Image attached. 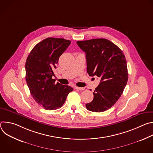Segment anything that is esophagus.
I'll list each match as a JSON object with an SVG mask.
<instances>
[{
  "mask_svg": "<svg viewBox=\"0 0 153 153\" xmlns=\"http://www.w3.org/2000/svg\"><path fill=\"white\" fill-rule=\"evenodd\" d=\"M74 88L76 89V90H85V88H81V87H78L77 86H74Z\"/></svg>",
  "mask_w": 153,
  "mask_h": 153,
  "instance_id": "34e87169",
  "label": "esophagus"
}]
</instances>
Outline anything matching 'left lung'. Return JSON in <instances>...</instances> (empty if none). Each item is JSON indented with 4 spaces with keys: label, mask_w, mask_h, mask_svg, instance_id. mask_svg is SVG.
<instances>
[{
    "label": "left lung",
    "mask_w": 153,
    "mask_h": 153,
    "mask_svg": "<svg viewBox=\"0 0 153 153\" xmlns=\"http://www.w3.org/2000/svg\"><path fill=\"white\" fill-rule=\"evenodd\" d=\"M86 53L87 73L97 76L100 82L93 93L91 102L86 103L88 110L103 112L113 106L123 93L128 79L126 60L122 51L106 39L77 41Z\"/></svg>",
    "instance_id": "1"
}]
</instances>
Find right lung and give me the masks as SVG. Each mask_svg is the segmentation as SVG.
Wrapping results in <instances>:
<instances>
[{
    "mask_svg": "<svg viewBox=\"0 0 153 153\" xmlns=\"http://www.w3.org/2000/svg\"><path fill=\"white\" fill-rule=\"evenodd\" d=\"M63 38L48 37L33 48L26 63V81L35 101L47 110L61 108L68 94L73 90L68 85L55 84L54 70L60 56L70 45Z\"/></svg>",
    "mask_w": 153,
    "mask_h": 153,
    "instance_id": "obj_1",
    "label": "right lung"
}]
</instances>
